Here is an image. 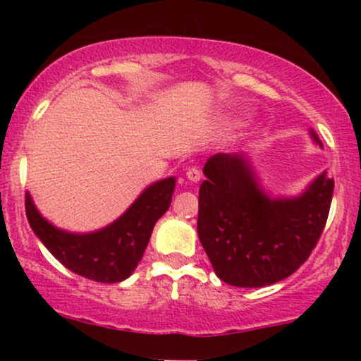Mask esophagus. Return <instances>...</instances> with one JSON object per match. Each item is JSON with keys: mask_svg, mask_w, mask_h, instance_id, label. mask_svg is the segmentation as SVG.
Masks as SVG:
<instances>
[{"mask_svg": "<svg viewBox=\"0 0 361 361\" xmlns=\"http://www.w3.org/2000/svg\"><path fill=\"white\" fill-rule=\"evenodd\" d=\"M186 178H188V180L192 181V183H198V181H200V178H202L200 169H197V168H190L188 171H186Z\"/></svg>", "mask_w": 361, "mask_h": 361, "instance_id": "esophagus-1", "label": "esophagus"}]
</instances>
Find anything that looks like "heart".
I'll list each match as a JSON object with an SVG mask.
<instances>
[{"mask_svg":"<svg viewBox=\"0 0 361 361\" xmlns=\"http://www.w3.org/2000/svg\"><path fill=\"white\" fill-rule=\"evenodd\" d=\"M241 120H243L241 115H227V117L222 118L221 126L224 128H234V127H238L239 123H241Z\"/></svg>","mask_w":361,"mask_h":361,"instance_id":"b5f03b06","label":"heart"}]
</instances>
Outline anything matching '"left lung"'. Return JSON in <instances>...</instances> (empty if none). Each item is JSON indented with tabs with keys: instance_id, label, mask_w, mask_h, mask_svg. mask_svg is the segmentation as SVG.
I'll use <instances>...</instances> for the list:
<instances>
[{
	"instance_id": "obj_1",
	"label": "left lung",
	"mask_w": 361,
	"mask_h": 361,
	"mask_svg": "<svg viewBox=\"0 0 361 361\" xmlns=\"http://www.w3.org/2000/svg\"><path fill=\"white\" fill-rule=\"evenodd\" d=\"M310 137L322 147L316 132ZM197 231L215 275L234 287H267L305 263L324 231L334 180L322 171L297 197H271L246 152L204 166Z\"/></svg>"
}]
</instances>
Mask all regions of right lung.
<instances>
[{
    "instance_id": "obj_1",
    "label": "right lung",
    "mask_w": 361,
    "mask_h": 361,
    "mask_svg": "<svg viewBox=\"0 0 361 361\" xmlns=\"http://www.w3.org/2000/svg\"><path fill=\"white\" fill-rule=\"evenodd\" d=\"M176 178L149 185L117 221L93 233H69L49 222L25 193V212L37 238L68 270L100 283L128 279L142 259L157 219L169 209Z\"/></svg>"
}]
</instances>
